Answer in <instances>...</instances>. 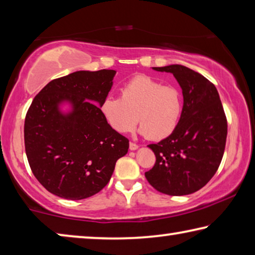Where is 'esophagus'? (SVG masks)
Returning <instances> with one entry per match:
<instances>
[{
	"label": "esophagus",
	"mask_w": 255,
	"mask_h": 255,
	"mask_svg": "<svg viewBox=\"0 0 255 255\" xmlns=\"http://www.w3.org/2000/svg\"><path fill=\"white\" fill-rule=\"evenodd\" d=\"M129 148H130L131 151H134V149H137V148H138V145H137L136 143H132V142H130V143H129Z\"/></svg>",
	"instance_id": "obj_1"
}]
</instances>
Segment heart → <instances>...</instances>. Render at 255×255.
<instances>
[{
	"label": "heart",
	"mask_w": 255,
	"mask_h": 255,
	"mask_svg": "<svg viewBox=\"0 0 255 255\" xmlns=\"http://www.w3.org/2000/svg\"><path fill=\"white\" fill-rule=\"evenodd\" d=\"M104 119L113 130L125 134L138 123L151 140L170 136L178 126L183 100L177 88L148 76H136L124 85L120 96H108L101 104Z\"/></svg>",
	"instance_id": "1"
}]
</instances>
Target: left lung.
<instances>
[{
  "label": "left lung",
  "instance_id": "8db88e82",
  "mask_svg": "<svg viewBox=\"0 0 255 255\" xmlns=\"http://www.w3.org/2000/svg\"><path fill=\"white\" fill-rule=\"evenodd\" d=\"M153 69L175 76L183 90L184 106L175 131L148 145L156 160L145 177L157 192L188 195L207 185L219 168L227 118L216 86L204 76L180 64Z\"/></svg>",
  "mask_w": 255,
  "mask_h": 255
}]
</instances>
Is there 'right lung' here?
<instances>
[{"instance_id": "obj_1", "label": "right lung", "mask_w": 255, "mask_h": 255, "mask_svg": "<svg viewBox=\"0 0 255 255\" xmlns=\"http://www.w3.org/2000/svg\"><path fill=\"white\" fill-rule=\"evenodd\" d=\"M115 74L76 71L51 80L28 109L23 130L28 162L36 179L56 196L95 195L110 181L117 160L128 152V138L109 126L98 107ZM62 100L74 106L68 116L58 111Z\"/></svg>"}]
</instances>
